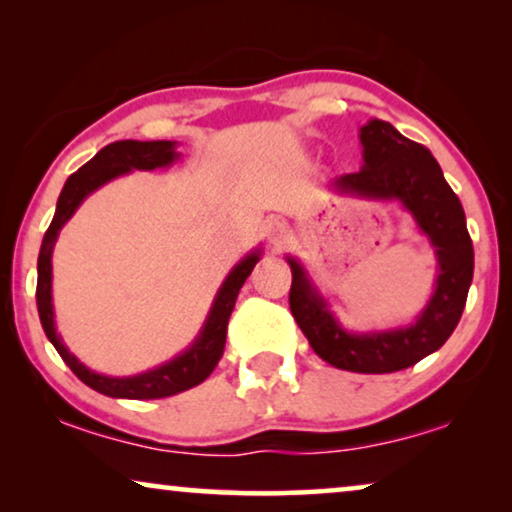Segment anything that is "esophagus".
Returning a JSON list of instances; mask_svg holds the SVG:
<instances>
[{"label": "esophagus", "instance_id": "esophagus-1", "mask_svg": "<svg viewBox=\"0 0 512 512\" xmlns=\"http://www.w3.org/2000/svg\"><path fill=\"white\" fill-rule=\"evenodd\" d=\"M265 237H268L275 247H279V244H284L286 237H289V228L284 226V221L268 219L265 221Z\"/></svg>", "mask_w": 512, "mask_h": 512}]
</instances>
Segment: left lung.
Listing matches in <instances>:
<instances>
[{
    "label": "left lung",
    "mask_w": 512,
    "mask_h": 512,
    "mask_svg": "<svg viewBox=\"0 0 512 512\" xmlns=\"http://www.w3.org/2000/svg\"><path fill=\"white\" fill-rule=\"evenodd\" d=\"M359 139L361 170L335 177L328 188L349 198L398 202L412 216L436 251L438 277L431 298L408 326L347 331L303 263L286 256L293 275L289 305L300 331L326 363L352 373L380 375L415 366L443 347L457 328L473 282V242L464 207L426 146L403 137L380 118H370L359 130Z\"/></svg>",
    "instance_id": "1"
}]
</instances>
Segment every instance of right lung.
<instances>
[{"label": "right lung", "mask_w": 512, "mask_h": 512, "mask_svg": "<svg viewBox=\"0 0 512 512\" xmlns=\"http://www.w3.org/2000/svg\"><path fill=\"white\" fill-rule=\"evenodd\" d=\"M181 153L177 151V142H167V139H158V142H137V139H123V142H114L97 151L93 158L88 160L81 170H76L72 177L65 181L62 193L55 205V216L48 226L44 242L39 249L37 261V307L39 319L44 326L46 338L53 342L58 349L62 361L72 368V373L79 377L83 384L90 389L100 391L104 396L111 398H135V401H149V398H167L181 391L198 387L205 382L216 363L223 356V347H226V333H228V319L233 312L237 293H240L242 284L254 270V265L261 258V249L249 251L216 291V298L209 314L202 324L200 333L188 345L184 352L174 356L163 366H156L146 373L130 375V377H111L90 370L88 366L76 359L62 342L60 333L55 331V314H53V247L58 242V235L65 223L72 219L76 209L90 193L107 184V181L123 177L132 170H158V167H170L174 160H179Z\"/></svg>", "instance_id": "add662e5"}]
</instances>
